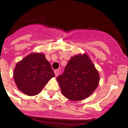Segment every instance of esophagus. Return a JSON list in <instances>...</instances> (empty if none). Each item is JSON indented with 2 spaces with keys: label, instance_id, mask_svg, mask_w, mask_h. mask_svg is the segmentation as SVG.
I'll use <instances>...</instances> for the list:
<instances>
[{
  "label": "esophagus",
  "instance_id": "obj_1",
  "mask_svg": "<svg viewBox=\"0 0 128 128\" xmlns=\"http://www.w3.org/2000/svg\"><path fill=\"white\" fill-rule=\"evenodd\" d=\"M54 74H55V76H58V74H59V70H55L54 71Z\"/></svg>",
  "mask_w": 128,
  "mask_h": 128
}]
</instances>
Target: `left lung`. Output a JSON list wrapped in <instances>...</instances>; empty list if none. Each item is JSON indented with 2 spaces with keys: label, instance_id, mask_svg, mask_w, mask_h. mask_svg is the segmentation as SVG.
I'll use <instances>...</instances> for the list:
<instances>
[{
  "label": "left lung",
  "instance_id": "1",
  "mask_svg": "<svg viewBox=\"0 0 128 128\" xmlns=\"http://www.w3.org/2000/svg\"><path fill=\"white\" fill-rule=\"evenodd\" d=\"M62 94L72 101H80L91 95L98 87L100 76L87 54L74 56L64 72L57 77Z\"/></svg>",
  "mask_w": 128,
  "mask_h": 128
}]
</instances>
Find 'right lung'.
Segmentation results:
<instances>
[{
  "label": "right lung",
  "instance_id": "obj_1",
  "mask_svg": "<svg viewBox=\"0 0 128 128\" xmlns=\"http://www.w3.org/2000/svg\"><path fill=\"white\" fill-rule=\"evenodd\" d=\"M13 76L20 91L28 96H35L55 74L44 54L32 53L17 63Z\"/></svg>",
  "mask_w": 128,
  "mask_h": 128
}]
</instances>
